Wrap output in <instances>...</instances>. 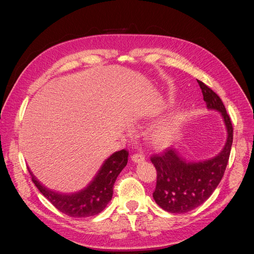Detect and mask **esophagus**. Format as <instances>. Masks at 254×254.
I'll list each match as a JSON object with an SVG mask.
<instances>
[{"instance_id":"34e87169","label":"esophagus","mask_w":254,"mask_h":254,"mask_svg":"<svg viewBox=\"0 0 254 254\" xmlns=\"http://www.w3.org/2000/svg\"><path fill=\"white\" fill-rule=\"evenodd\" d=\"M131 161L134 162L135 164H139L145 161V156L143 154L140 153H136V154H132L131 155Z\"/></svg>"}]
</instances>
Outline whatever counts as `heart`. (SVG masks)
<instances>
[{
	"instance_id": "heart-1",
	"label": "heart",
	"mask_w": 254,
	"mask_h": 254,
	"mask_svg": "<svg viewBox=\"0 0 254 254\" xmlns=\"http://www.w3.org/2000/svg\"><path fill=\"white\" fill-rule=\"evenodd\" d=\"M180 127V120L174 118L170 122L157 127L152 132V141L158 147H165L171 144L176 131Z\"/></svg>"
}]
</instances>
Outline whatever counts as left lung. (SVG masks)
Masks as SVG:
<instances>
[{
    "label": "left lung",
    "instance_id": "obj_1",
    "mask_svg": "<svg viewBox=\"0 0 254 254\" xmlns=\"http://www.w3.org/2000/svg\"><path fill=\"white\" fill-rule=\"evenodd\" d=\"M208 110L220 113L226 128L223 148L205 161H186L178 149L170 147L151 156L157 177L153 191L155 203L170 213H186L201 206L221 181L233 144V126L221 99L205 83L197 80Z\"/></svg>",
    "mask_w": 254,
    "mask_h": 254
}]
</instances>
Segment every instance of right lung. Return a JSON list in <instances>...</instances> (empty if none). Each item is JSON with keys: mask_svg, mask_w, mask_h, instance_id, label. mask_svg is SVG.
<instances>
[{"mask_svg": "<svg viewBox=\"0 0 254 254\" xmlns=\"http://www.w3.org/2000/svg\"><path fill=\"white\" fill-rule=\"evenodd\" d=\"M128 152L119 150L110 155L86 188L74 193H60L53 191L40 182L31 170L32 181L48 201L59 211L71 217H88L99 214L113 195V185L120 172L127 164Z\"/></svg>", "mask_w": 254, "mask_h": 254, "instance_id": "right-lung-1", "label": "right lung"}]
</instances>
